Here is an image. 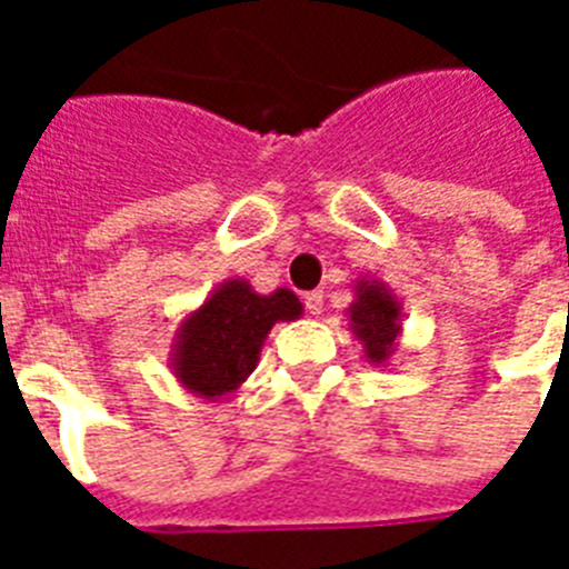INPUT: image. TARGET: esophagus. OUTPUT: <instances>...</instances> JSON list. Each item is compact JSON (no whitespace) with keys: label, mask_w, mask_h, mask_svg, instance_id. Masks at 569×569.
Returning a JSON list of instances; mask_svg holds the SVG:
<instances>
[{"label":"esophagus","mask_w":569,"mask_h":569,"mask_svg":"<svg viewBox=\"0 0 569 569\" xmlns=\"http://www.w3.org/2000/svg\"><path fill=\"white\" fill-rule=\"evenodd\" d=\"M303 307H307V312H310V316H316V319H319L321 312H325V295L307 292L303 295Z\"/></svg>","instance_id":"34e87169"}]
</instances>
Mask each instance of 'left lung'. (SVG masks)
I'll return each instance as SVG.
<instances>
[{
	"instance_id": "8db88e82",
	"label": "left lung",
	"mask_w": 569,
	"mask_h": 569,
	"mask_svg": "<svg viewBox=\"0 0 569 569\" xmlns=\"http://www.w3.org/2000/svg\"><path fill=\"white\" fill-rule=\"evenodd\" d=\"M348 330L363 346V357L375 366H387L398 351L401 339V301L396 292L380 280L360 277L355 280V301L346 310Z\"/></svg>"
}]
</instances>
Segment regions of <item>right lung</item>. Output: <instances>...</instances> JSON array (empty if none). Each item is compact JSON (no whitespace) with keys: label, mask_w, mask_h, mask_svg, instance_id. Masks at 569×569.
I'll list each match as a JSON object with an SVG mask.
<instances>
[{"label":"right lung","mask_w":569,"mask_h":569,"mask_svg":"<svg viewBox=\"0 0 569 569\" xmlns=\"http://www.w3.org/2000/svg\"><path fill=\"white\" fill-rule=\"evenodd\" d=\"M301 301L289 289L253 292L241 277H230L186 312L171 346V372L194 398L221 405L257 369L259 351L277 321L301 319Z\"/></svg>","instance_id":"1"}]
</instances>
